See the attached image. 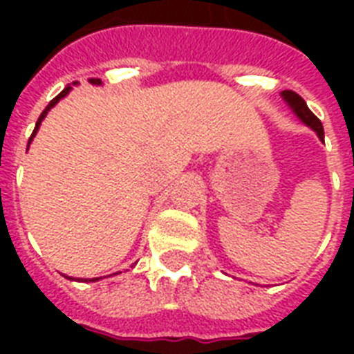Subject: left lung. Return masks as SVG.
I'll list each match as a JSON object with an SVG mask.
<instances>
[{"label":"left lung","mask_w":354,"mask_h":354,"mask_svg":"<svg viewBox=\"0 0 354 354\" xmlns=\"http://www.w3.org/2000/svg\"><path fill=\"white\" fill-rule=\"evenodd\" d=\"M281 97L285 99V102L290 106V110L296 113V118L303 122V124H307L308 128H313L314 132L318 133V138L324 141V127H322V121H319L316 115H314L310 110H308L307 102L303 101L301 97L297 95L296 91H290V90H285L281 91Z\"/></svg>","instance_id":"1"}]
</instances>
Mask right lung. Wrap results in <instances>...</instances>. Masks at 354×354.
<instances>
[{
    "label": "right lung",
    "instance_id": "right-lung-1",
    "mask_svg": "<svg viewBox=\"0 0 354 354\" xmlns=\"http://www.w3.org/2000/svg\"><path fill=\"white\" fill-rule=\"evenodd\" d=\"M90 82H91V84H95V86H101V84H102V82H101V80H99V79H91ZM73 84H77V82H73ZM71 90H73L71 86H68V88H64V91H60V93H58V95L55 97V99H53V101L49 102V104H47L46 110L41 112V115H40V118H38V121H36L35 132H32V136H30V138H29V145H30V141H32V138H35V136H36V132H38V128H40L41 121L46 119L47 112H49V110H51V108L55 106V104H57V102L60 101V99H64V97L68 95V93H69V91H71ZM118 274H119V272H118ZM112 275H115V274H112ZM66 277H68V275H66ZM68 279H73V277H68ZM99 279H102V277H91V279H79V281H82V283H95V281H99Z\"/></svg>",
    "mask_w": 354,
    "mask_h": 354
}]
</instances>
